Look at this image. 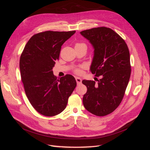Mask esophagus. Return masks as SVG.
<instances>
[{"instance_id":"esophagus-1","label":"esophagus","mask_w":150,"mask_h":150,"mask_svg":"<svg viewBox=\"0 0 150 150\" xmlns=\"http://www.w3.org/2000/svg\"><path fill=\"white\" fill-rule=\"evenodd\" d=\"M76 81L78 84H80L81 83H82V79H81L80 78H79V77H76Z\"/></svg>"}]
</instances>
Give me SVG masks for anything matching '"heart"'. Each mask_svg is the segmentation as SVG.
I'll return each mask as SVG.
<instances>
[{
  "label": "heart",
  "instance_id": "1",
  "mask_svg": "<svg viewBox=\"0 0 150 150\" xmlns=\"http://www.w3.org/2000/svg\"><path fill=\"white\" fill-rule=\"evenodd\" d=\"M78 46H85V47H86V44H84V43H81V42L76 43L75 47H78ZM83 67V66H80L79 67H76V68H75V69H74L75 73H76V74H79V73H81V67Z\"/></svg>",
  "mask_w": 150,
  "mask_h": 150
}]
</instances>
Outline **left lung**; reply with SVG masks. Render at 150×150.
<instances>
[{"instance_id":"left-lung-1","label":"left lung","mask_w":150,"mask_h":150,"mask_svg":"<svg viewBox=\"0 0 150 150\" xmlns=\"http://www.w3.org/2000/svg\"><path fill=\"white\" fill-rule=\"evenodd\" d=\"M80 33L94 49L91 71L101 76L97 83L82 81L88 89L83 99L84 106L94 115L106 116L119 106L124 97L131 71L129 49L119 34L106 27Z\"/></svg>"}]
</instances>
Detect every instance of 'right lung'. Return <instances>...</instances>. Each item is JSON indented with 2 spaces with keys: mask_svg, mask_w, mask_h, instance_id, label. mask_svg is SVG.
<instances>
[{
  "mask_svg": "<svg viewBox=\"0 0 150 150\" xmlns=\"http://www.w3.org/2000/svg\"><path fill=\"white\" fill-rule=\"evenodd\" d=\"M75 33L48 30L34 34L21 54L19 67L25 93L31 105L44 116L64 111L76 86L72 75L57 79L52 71L62 45Z\"/></svg>",
  "mask_w": 150,
  "mask_h": 150,
  "instance_id": "obj_1",
  "label": "right lung"
}]
</instances>
